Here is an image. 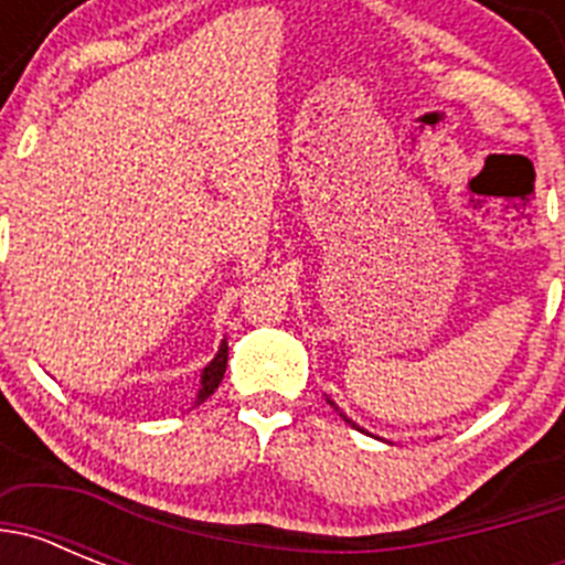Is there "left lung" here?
Instances as JSON below:
<instances>
[{
  "label": "left lung",
  "mask_w": 565,
  "mask_h": 565,
  "mask_svg": "<svg viewBox=\"0 0 565 565\" xmlns=\"http://www.w3.org/2000/svg\"><path fill=\"white\" fill-rule=\"evenodd\" d=\"M328 404H333V402H331V398H328ZM333 407H337V404H333ZM344 422H348V424H353V422H351V418H344ZM353 427H356V424H353Z\"/></svg>",
  "instance_id": "obj_1"
}]
</instances>
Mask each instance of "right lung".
I'll return each mask as SVG.
<instances>
[{
	"label": "right lung",
	"mask_w": 565,
	"mask_h": 565,
	"mask_svg": "<svg viewBox=\"0 0 565 565\" xmlns=\"http://www.w3.org/2000/svg\"><path fill=\"white\" fill-rule=\"evenodd\" d=\"M226 362H228V344H226V339H223L217 356H214L212 362L203 367L201 391H198V398H194V404H203L209 396H212L214 391H217V384L223 382V373H226Z\"/></svg>",
	"instance_id": "1"
}]
</instances>
